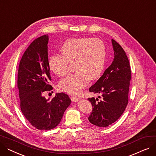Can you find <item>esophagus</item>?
<instances>
[{"label":"esophagus","instance_id":"1","mask_svg":"<svg viewBox=\"0 0 156 156\" xmlns=\"http://www.w3.org/2000/svg\"><path fill=\"white\" fill-rule=\"evenodd\" d=\"M71 101L73 102H78L80 100V98L78 97H77V96H71Z\"/></svg>","mask_w":156,"mask_h":156}]
</instances>
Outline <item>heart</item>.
<instances>
[{
	"label": "heart",
	"mask_w": 156,
	"mask_h": 156,
	"mask_svg": "<svg viewBox=\"0 0 156 156\" xmlns=\"http://www.w3.org/2000/svg\"><path fill=\"white\" fill-rule=\"evenodd\" d=\"M61 54L52 55L48 66L55 75H66L69 63L75 62L76 71L60 81L61 90L72 94L80 93L90 80L99 78L104 71L106 47L102 40L92 38H75L68 40L61 48Z\"/></svg>",
	"instance_id": "b5f03b06"
}]
</instances>
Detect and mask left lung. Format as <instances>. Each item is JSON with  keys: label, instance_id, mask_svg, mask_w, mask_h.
I'll return each mask as SVG.
<instances>
[{"label": "left lung", "instance_id": "1", "mask_svg": "<svg viewBox=\"0 0 156 156\" xmlns=\"http://www.w3.org/2000/svg\"><path fill=\"white\" fill-rule=\"evenodd\" d=\"M114 60L102 76L90 87L89 91L102 94V99L88 98L93 107L88 117L92 124L106 127L118 120L128 102L129 81L132 78L128 57L121 46L112 39ZM99 98H101L99 96Z\"/></svg>", "mask_w": 156, "mask_h": 156}]
</instances>
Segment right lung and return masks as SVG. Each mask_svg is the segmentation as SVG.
<instances>
[{
	"label": "right lung",
	"mask_w": 156,
	"mask_h": 156,
	"mask_svg": "<svg viewBox=\"0 0 156 156\" xmlns=\"http://www.w3.org/2000/svg\"><path fill=\"white\" fill-rule=\"evenodd\" d=\"M48 36L35 39L24 52L18 73L20 108L31 125L40 130H50L59 125L64 111L71 104L69 96L56 94L51 101L43 96L53 89L48 66Z\"/></svg>",
	"instance_id": "1"
}]
</instances>
